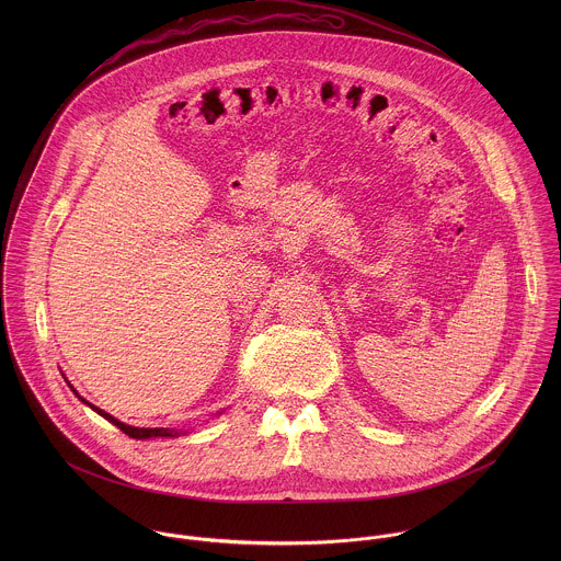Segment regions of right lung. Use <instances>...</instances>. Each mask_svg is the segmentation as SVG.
Wrapping results in <instances>:
<instances>
[{
	"mask_svg": "<svg viewBox=\"0 0 561 561\" xmlns=\"http://www.w3.org/2000/svg\"><path fill=\"white\" fill-rule=\"evenodd\" d=\"M71 387V385H69ZM71 391L80 398L85 405H90L96 414H101L103 419H107L110 423H114L118 430H123L127 436H131V438H140V440H147V438H174V436H181V434H185V430H174V427H134V425H127V423H123V421H118L116 416H112V414H107L105 410H101V408H96L94 403H90V401L83 400L80 393L71 387ZM218 414H222V412H218Z\"/></svg>",
	"mask_w": 561,
	"mask_h": 561,
	"instance_id": "add662e5",
	"label": "right lung"
}]
</instances>
